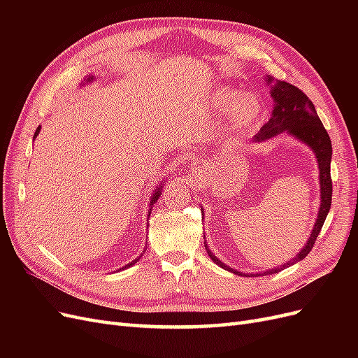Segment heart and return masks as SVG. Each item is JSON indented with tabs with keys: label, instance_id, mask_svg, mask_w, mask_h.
I'll return each instance as SVG.
<instances>
[{
	"label": "heart",
	"instance_id": "b5f03b06",
	"mask_svg": "<svg viewBox=\"0 0 358 358\" xmlns=\"http://www.w3.org/2000/svg\"><path fill=\"white\" fill-rule=\"evenodd\" d=\"M212 104L216 110H230V122L236 128H245L252 125L262 115L263 106L255 95L246 94L239 96V91H236L229 86L216 90L212 96Z\"/></svg>",
	"mask_w": 358,
	"mask_h": 358
}]
</instances>
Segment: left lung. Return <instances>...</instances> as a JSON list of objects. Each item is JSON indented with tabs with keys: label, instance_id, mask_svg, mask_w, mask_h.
I'll list each match as a JSON object with an SVG mask.
<instances>
[{
	"label": "left lung",
	"instance_id": "left-lung-1",
	"mask_svg": "<svg viewBox=\"0 0 358 358\" xmlns=\"http://www.w3.org/2000/svg\"><path fill=\"white\" fill-rule=\"evenodd\" d=\"M272 82V78H268ZM272 96L276 101V106L273 109L272 117L268 119V122L264 124L259 128V133L255 136V142H262V140L273 137L282 131H288L289 134L296 136L300 138L301 142L309 145L313 152H315L320 164V180H321V208L318 213V220L313 227L312 234L308 241V245L303 246L301 251L294 259H289V262L284 266L276 267L268 270V273H278L280 270H284L292 264H296L300 259L305 258L310 251L315 241L318 239V234L322 229L324 221H326L330 206H331V192H333V183L330 176V161H331V142L330 137L324 128L322 122L317 115L315 106L309 100V96L299 90L297 86L291 85L288 82H278L273 90ZM206 246V251H208L209 257L213 262L222 268L230 270V272L236 275H243L241 272H236V270L227 267L224 263H221L218 258H216L209 249L208 245Z\"/></svg>",
	"mask_w": 358,
	"mask_h": 358
}]
</instances>
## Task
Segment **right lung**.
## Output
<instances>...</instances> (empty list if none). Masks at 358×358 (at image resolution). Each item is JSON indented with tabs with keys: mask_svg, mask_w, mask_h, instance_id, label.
Listing matches in <instances>:
<instances>
[{
	"mask_svg": "<svg viewBox=\"0 0 358 358\" xmlns=\"http://www.w3.org/2000/svg\"><path fill=\"white\" fill-rule=\"evenodd\" d=\"M38 131H40V127L36 129V134H34V137L38 134ZM159 192H161V189H158V191L155 192V196H154V199H152V201H150V203H155V200H157V199H158V196H159ZM137 259H138V258H137ZM137 259H134V262H133L131 264H134V263L137 262ZM131 264H128V266H131ZM128 266H125V267H128Z\"/></svg>",
	"mask_w": 358,
	"mask_h": 358,
	"instance_id": "1",
	"label": "right lung"
}]
</instances>
